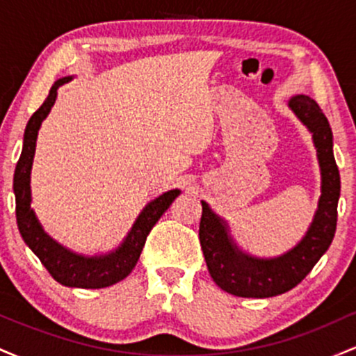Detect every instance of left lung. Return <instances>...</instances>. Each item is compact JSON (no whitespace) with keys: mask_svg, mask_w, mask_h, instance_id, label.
<instances>
[{"mask_svg":"<svg viewBox=\"0 0 356 356\" xmlns=\"http://www.w3.org/2000/svg\"><path fill=\"white\" fill-rule=\"evenodd\" d=\"M288 107L309 130L321 172L318 209L303 239L275 257H257L243 251L229 231L226 219L202 202L199 239L207 269L224 291L241 298L283 295L300 284L330 248L337 231V207L340 199V172L333 155V134L328 118L308 95L289 99Z\"/></svg>","mask_w":356,"mask_h":356,"instance_id":"1","label":"left lung"}]
</instances>
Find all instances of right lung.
<instances>
[{
    "label": "right lung",
    "mask_w": 356,
    "mask_h": 356,
    "mask_svg": "<svg viewBox=\"0 0 356 356\" xmlns=\"http://www.w3.org/2000/svg\"><path fill=\"white\" fill-rule=\"evenodd\" d=\"M72 76H63L53 83L43 105L31 115L24 129L23 149L19 161L16 164L13 177V192L16 199V222H18L19 234L26 246L40 257L42 264L48 269L53 280L68 288L99 289L107 288L122 281L136 268L145 239L155 226L161 216L169 209L172 201L181 194L179 189L167 191L154 201H150L137 216L132 229L122 241L120 246L102 254H80L65 248L58 241H55L43 229L31 207V167L36 150V137L43 120L48 117L53 105H55L58 88L68 83Z\"/></svg>",
    "instance_id": "obj_1"
}]
</instances>
